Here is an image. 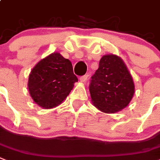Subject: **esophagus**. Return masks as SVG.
Here are the masks:
<instances>
[{
    "mask_svg": "<svg viewBox=\"0 0 160 160\" xmlns=\"http://www.w3.org/2000/svg\"><path fill=\"white\" fill-rule=\"evenodd\" d=\"M87 79H88V76H87V75H85V76H81V77H80V82L85 83V82H86V81H87Z\"/></svg>",
    "mask_w": 160,
    "mask_h": 160,
    "instance_id": "1",
    "label": "esophagus"
}]
</instances>
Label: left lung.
<instances>
[{
    "instance_id": "1",
    "label": "left lung",
    "mask_w": 160,
    "mask_h": 160,
    "mask_svg": "<svg viewBox=\"0 0 160 160\" xmlns=\"http://www.w3.org/2000/svg\"><path fill=\"white\" fill-rule=\"evenodd\" d=\"M92 103L106 113L124 109L135 93L132 76L122 59L114 54L102 56L89 84Z\"/></svg>"
}]
</instances>
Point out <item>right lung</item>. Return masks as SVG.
I'll use <instances>...</instances> for the list:
<instances>
[{"label":"right lung","mask_w":160,"mask_h":160,"mask_svg":"<svg viewBox=\"0 0 160 160\" xmlns=\"http://www.w3.org/2000/svg\"><path fill=\"white\" fill-rule=\"evenodd\" d=\"M77 81L71 61L59 52H53L32 69L28 76V89L36 104L50 109L62 103Z\"/></svg>","instance_id":"add662e5"}]
</instances>
